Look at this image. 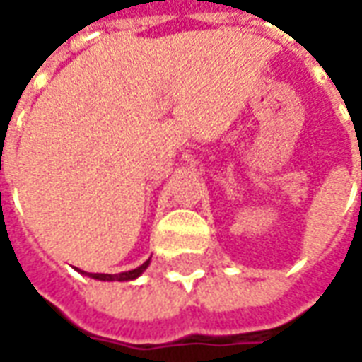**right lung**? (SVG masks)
I'll return each mask as SVG.
<instances>
[{"mask_svg": "<svg viewBox=\"0 0 362 362\" xmlns=\"http://www.w3.org/2000/svg\"><path fill=\"white\" fill-rule=\"evenodd\" d=\"M151 259H147L145 264H141L139 267H135V269H132V272H122V273H87V272H81L85 273V275H89V277H93V279H98V281H132L135 279V277H139L145 269H147V266H149Z\"/></svg>", "mask_w": 362, "mask_h": 362, "instance_id": "1", "label": "right lung"}]
</instances>
